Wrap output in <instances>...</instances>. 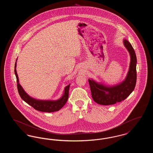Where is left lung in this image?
Wrapping results in <instances>:
<instances>
[{"instance_id":"1","label":"left lung","mask_w":153,"mask_h":153,"mask_svg":"<svg viewBox=\"0 0 153 153\" xmlns=\"http://www.w3.org/2000/svg\"><path fill=\"white\" fill-rule=\"evenodd\" d=\"M125 48L130 56L129 71L125 79L112 86L104 85L93 79H88L92 98L96 102L103 105H112L126 99L134 91L137 81V57L131 44L124 39Z\"/></svg>"}]
</instances>
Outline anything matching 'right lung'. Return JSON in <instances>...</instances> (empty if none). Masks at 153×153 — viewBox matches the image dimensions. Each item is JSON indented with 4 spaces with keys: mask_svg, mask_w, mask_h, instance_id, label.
<instances>
[{
    "mask_svg": "<svg viewBox=\"0 0 153 153\" xmlns=\"http://www.w3.org/2000/svg\"><path fill=\"white\" fill-rule=\"evenodd\" d=\"M16 61H17V59ZM16 62H15V74L16 76V81H17L18 91L19 94L23 100L27 102L34 109L41 112H53L55 111H58L63 107V106L65 104L66 102L68 99L70 84L66 86L64 90L63 95L58 100H38L30 96L29 95H28L23 89V88L22 87V86L21 85L19 82L18 76L17 74L16 70Z\"/></svg>",
    "mask_w": 153,
    "mask_h": 153,
    "instance_id": "obj_1",
    "label": "right lung"
}]
</instances>
